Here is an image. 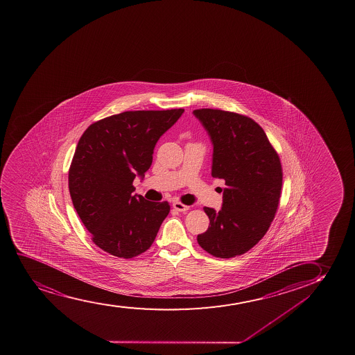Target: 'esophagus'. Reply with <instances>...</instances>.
<instances>
[{
	"label": "esophagus",
	"mask_w": 355,
	"mask_h": 355,
	"mask_svg": "<svg viewBox=\"0 0 355 355\" xmlns=\"http://www.w3.org/2000/svg\"><path fill=\"white\" fill-rule=\"evenodd\" d=\"M173 207H174L176 211H179V212H184V211H188V209H189V206L184 205V204L180 202V201L173 202Z\"/></svg>",
	"instance_id": "1"
}]
</instances>
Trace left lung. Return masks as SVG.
Here are the masks:
<instances>
[{
    "label": "left lung",
    "mask_w": 355,
    "mask_h": 355,
    "mask_svg": "<svg viewBox=\"0 0 355 355\" xmlns=\"http://www.w3.org/2000/svg\"><path fill=\"white\" fill-rule=\"evenodd\" d=\"M193 113L214 144L212 176L227 184L222 209L204 207L209 227L198 235V243L216 257H239L259 243L275 217L282 196L280 158L252 118L214 108Z\"/></svg>",
    "instance_id": "1"
}]
</instances>
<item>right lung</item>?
Segmentation results:
<instances>
[{
  "label": "right lung",
  "instance_id": "obj_1",
  "mask_svg": "<svg viewBox=\"0 0 355 355\" xmlns=\"http://www.w3.org/2000/svg\"><path fill=\"white\" fill-rule=\"evenodd\" d=\"M184 111L123 112L95 121L80 138L69 168V192L103 252L132 259L154 243L171 205L133 196V180L149 169L156 143Z\"/></svg>",
  "mask_w": 355,
  "mask_h": 355
}]
</instances>
